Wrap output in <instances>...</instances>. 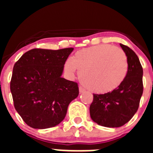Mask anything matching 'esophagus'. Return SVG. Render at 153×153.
Instances as JSON below:
<instances>
[{"label":"esophagus","instance_id":"obj_1","mask_svg":"<svg viewBox=\"0 0 153 153\" xmlns=\"http://www.w3.org/2000/svg\"><path fill=\"white\" fill-rule=\"evenodd\" d=\"M79 93H83V92L85 91V90L83 88V87H82V86H79Z\"/></svg>","mask_w":153,"mask_h":153}]
</instances>
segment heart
<instances>
[{
    "instance_id": "heart-1",
    "label": "heart",
    "mask_w": 153,
    "mask_h": 153,
    "mask_svg": "<svg viewBox=\"0 0 153 153\" xmlns=\"http://www.w3.org/2000/svg\"><path fill=\"white\" fill-rule=\"evenodd\" d=\"M64 70L74 76L77 70L86 88L97 93H107L123 82L128 72L124 51L109 44H100L78 51L64 63Z\"/></svg>"
}]
</instances>
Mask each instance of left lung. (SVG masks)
Wrapping results in <instances>:
<instances>
[{"label": "left lung", "instance_id": "8db88e82", "mask_svg": "<svg viewBox=\"0 0 153 153\" xmlns=\"http://www.w3.org/2000/svg\"><path fill=\"white\" fill-rule=\"evenodd\" d=\"M128 61V72L121 85L104 94H93L90 117L98 125L120 127L128 123L140 106L143 92V70L139 57L129 47L120 44Z\"/></svg>", "mask_w": 153, "mask_h": 153}]
</instances>
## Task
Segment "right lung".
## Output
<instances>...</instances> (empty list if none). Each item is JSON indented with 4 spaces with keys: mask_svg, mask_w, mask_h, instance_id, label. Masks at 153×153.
<instances>
[{
    "mask_svg": "<svg viewBox=\"0 0 153 153\" xmlns=\"http://www.w3.org/2000/svg\"><path fill=\"white\" fill-rule=\"evenodd\" d=\"M74 48L33 49L13 66L10 92L14 107L33 129L56 126L64 120L69 104L78 97L77 83L61 76Z\"/></svg>",
    "mask_w": 153,
    "mask_h": 153,
    "instance_id": "add662e5",
    "label": "right lung"
}]
</instances>
